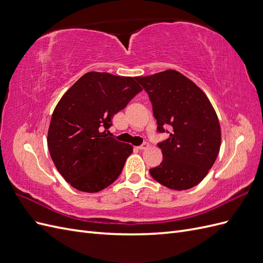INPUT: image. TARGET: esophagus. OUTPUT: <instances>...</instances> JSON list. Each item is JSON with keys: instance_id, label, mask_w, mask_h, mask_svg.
I'll use <instances>...</instances> for the list:
<instances>
[{"instance_id": "esophagus-1", "label": "esophagus", "mask_w": 263, "mask_h": 263, "mask_svg": "<svg viewBox=\"0 0 263 263\" xmlns=\"http://www.w3.org/2000/svg\"><path fill=\"white\" fill-rule=\"evenodd\" d=\"M147 148H149V144H148V142H144V144L140 145V146L138 147V149H140V150H145V149H147Z\"/></svg>"}]
</instances>
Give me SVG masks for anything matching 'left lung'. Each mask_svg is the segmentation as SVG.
Segmentation results:
<instances>
[{"label": "left lung", "instance_id": "8db88e82", "mask_svg": "<svg viewBox=\"0 0 263 263\" xmlns=\"http://www.w3.org/2000/svg\"><path fill=\"white\" fill-rule=\"evenodd\" d=\"M153 104L157 132L170 136L159 142L162 162L150 176L171 190H189L208 174L220 148V126L204 92L176 70L137 77ZM170 125L172 132L164 129Z\"/></svg>", "mask_w": 263, "mask_h": 263}]
</instances>
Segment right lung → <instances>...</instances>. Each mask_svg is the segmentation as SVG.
I'll return each mask as SVG.
<instances>
[{
    "mask_svg": "<svg viewBox=\"0 0 263 263\" xmlns=\"http://www.w3.org/2000/svg\"><path fill=\"white\" fill-rule=\"evenodd\" d=\"M136 78L87 72L63 94L47 144L55 168L71 186L87 193L119 177L133 146L109 136L112 118L142 89Z\"/></svg>",
    "mask_w": 263,
    "mask_h": 263,
    "instance_id": "add662e5",
    "label": "right lung"
}]
</instances>
